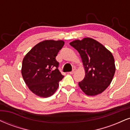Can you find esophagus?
I'll list each match as a JSON object with an SVG mask.
<instances>
[{"label": "esophagus", "instance_id": "esophagus-1", "mask_svg": "<svg viewBox=\"0 0 130 130\" xmlns=\"http://www.w3.org/2000/svg\"><path fill=\"white\" fill-rule=\"evenodd\" d=\"M76 69H75V68H74V69L73 70V71H71V72H70V74H74L75 72H76Z\"/></svg>", "mask_w": 130, "mask_h": 130}]
</instances>
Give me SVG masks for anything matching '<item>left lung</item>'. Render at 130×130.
Wrapping results in <instances>:
<instances>
[{
  "instance_id": "8db88e82",
  "label": "left lung",
  "mask_w": 130,
  "mask_h": 130,
  "mask_svg": "<svg viewBox=\"0 0 130 130\" xmlns=\"http://www.w3.org/2000/svg\"><path fill=\"white\" fill-rule=\"evenodd\" d=\"M80 54L85 72L79 86L88 96H96L104 91L110 85L116 66L112 53L102 43L90 37L70 42Z\"/></svg>"
}]
</instances>
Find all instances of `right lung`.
Segmentation results:
<instances>
[{"mask_svg": "<svg viewBox=\"0 0 130 130\" xmlns=\"http://www.w3.org/2000/svg\"><path fill=\"white\" fill-rule=\"evenodd\" d=\"M63 40H45L36 45L25 56L21 73L23 80L34 94L48 98L56 91L64 76L58 69L56 57L63 47Z\"/></svg>", "mask_w": 130, "mask_h": 130, "instance_id": "add662e5", "label": "right lung"}]
</instances>
